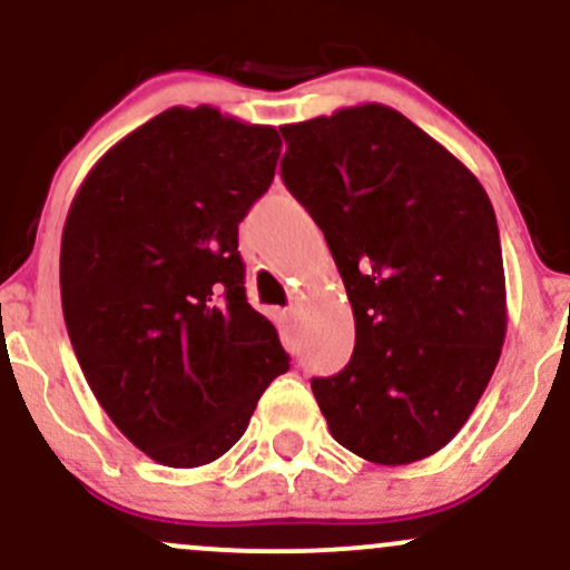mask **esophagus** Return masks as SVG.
<instances>
[{
  "instance_id": "obj_1",
  "label": "esophagus",
  "mask_w": 570,
  "mask_h": 570,
  "mask_svg": "<svg viewBox=\"0 0 570 570\" xmlns=\"http://www.w3.org/2000/svg\"><path fill=\"white\" fill-rule=\"evenodd\" d=\"M281 322H284L286 330H289V326L297 322V311H294V307H284V311H281Z\"/></svg>"
}]
</instances>
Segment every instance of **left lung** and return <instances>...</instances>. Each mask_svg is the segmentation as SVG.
Returning a JSON list of instances; mask_svg holds the SVG:
<instances>
[{
  "mask_svg": "<svg viewBox=\"0 0 570 570\" xmlns=\"http://www.w3.org/2000/svg\"><path fill=\"white\" fill-rule=\"evenodd\" d=\"M281 134V179L322 227L356 322L345 370L311 381L326 426L381 466L434 455L469 421L507 337L493 203L383 104Z\"/></svg>",
  "mask_w": 570,
  "mask_h": 570,
  "instance_id": "left-lung-1",
  "label": "left lung"
}]
</instances>
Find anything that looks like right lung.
<instances>
[{
  "instance_id": "obj_1",
  "label": "right lung",
  "mask_w": 570,
  "mask_h": 570,
  "mask_svg": "<svg viewBox=\"0 0 570 570\" xmlns=\"http://www.w3.org/2000/svg\"><path fill=\"white\" fill-rule=\"evenodd\" d=\"M273 126L171 107L90 168L61 235L63 322L98 404L174 469L217 461L289 370L244 289L238 225L271 187Z\"/></svg>"
}]
</instances>
